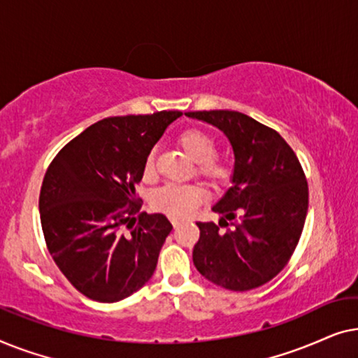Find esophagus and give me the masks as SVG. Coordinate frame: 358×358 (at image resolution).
<instances>
[{"label":"esophagus","mask_w":358,"mask_h":358,"mask_svg":"<svg viewBox=\"0 0 358 358\" xmlns=\"http://www.w3.org/2000/svg\"><path fill=\"white\" fill-rule=\"evenodd\" d=\"M171 223H173V227H174V228H178L179 224L182 223V220H180V218H171Z\"/></svg>","instance_id":"34e87169"}]
</instances>
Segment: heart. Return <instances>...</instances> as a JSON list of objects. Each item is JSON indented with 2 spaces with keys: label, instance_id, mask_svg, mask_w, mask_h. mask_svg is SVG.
I'll list each match as a JSON object with an SVG mask.
<instances>
[{
  "label": "heart",
  "instance_id": "obj_1",
  "mask_svg": "<svg viewBox=\"0 0 358 358\" xmlns=\"http://www.w3.org/2000/svg\"><path fill=\"white\" fill-rule=\"evenodd\" d=\"M179 145L197 163L199 174L213 185H222L233 173L231 161L217 151V140L207 130L189 127L178 135ZM143 178H155V153L150 151L143 163ZM205 190L199 184H166L151 197V205L169 217H187L203 202Z\"/></svg>",
  "mask_w": 358,
  "mask_h": 358
}]
</instances>
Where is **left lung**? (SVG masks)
I'll return each instance as SVG.
<instances>
[{"label": "left lung", "mask_w": 358, "mask_h": 358, "mask_svg": "<svg viewBox=\"0 0 358 358\" xmlns=\"http://www.w3.org/2000/svg\"><path fill=\"white\" fill-rule=\"evenodd\" d=\"M185 115L218 127L234 151L233 185L212 208L224 218L197 223L194 266L215 285L252 290L272 280L295 252L308 212L305 173L290 145L252 117L236 110Z\"/></svg>", "instance_id": "obj_1"}]
</instances>
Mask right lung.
Listing matches in <instances>:
<instances>
[{"label": "right lung", "instance_id": "add662e5", "mask_svg": "<svg viewBox=\"0 0 358 358\" xmlns=\"http://www.w3.org/2000/svg\"><path fill=\"white\" fill-rule=\"evenodd\" d=\"M179 110L102 119L58 151L43 178L38 208L48 252L83 295L114 303L153 275L173 229L140 212L143 163Z\"/></svg>", "mask_w": 358, "mask_h": 358}]
</instances>
